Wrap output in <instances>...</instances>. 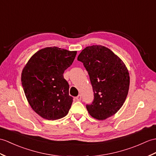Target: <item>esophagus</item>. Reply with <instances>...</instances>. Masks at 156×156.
Returning a JSON list of instances; mask_svg holds the SVG:
<instances>
[{
    "label": "esophagus",
    "instance_id": "obj_1",
    "mask_svg": "<svg viewBox=\"0 0 156 156\" xmlns=\"http://www.w3.org/2000/svg\"><path fill=\"white\" fill-rule=\"evenodd\" d=\"M82 99V96L80 94H79L77 97H76V100L77 101H80Z\"/></svg>",
    "mask_w": 156,
    "mask_h": 156
}]
</instances>
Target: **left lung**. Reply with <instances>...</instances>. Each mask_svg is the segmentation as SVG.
Listing matches in <instances>:
<instances>
[{"label":"left lung","instance_id":"1","mask_svg":"<svg viewBox=\"0 0 156 156\" xmlns=\"http://www.w3.org/2000/svg\"><path fill=\"white\" fill-rule=\"evenodd\" d=\"M90 76L94 92L93 102L87 104L94 118L103 120L120 109L127 97L129 76L125 64L106 47L87 46L78 56Z\"/></svg>","mask_w":156,"mask_h":156}]
</instances>
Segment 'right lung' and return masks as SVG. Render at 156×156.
Segmentation results:
<instances>
[{"label": "right lung", "instance_id": "obj_1", "mask_svg": "<svg viewBox=\"0 0 156 156\" xmlns=\"http://www.w3.org/2000/svg\"><path fill=\"white\" fill-rule=\"evenodd\" d=\"M76 51L47 47L38 50L28 61L21 74L23 90L36 113L48 120L68 114L73 102L69 84L63 74L70 67Z\"/></svg>", "mask_w": 156, "mask_h": 156}]
</instances>
